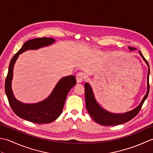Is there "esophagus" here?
Wrapping results in <instances>:
<instances>
[{"label": "esophagus", "instance_id": "34e87169", "mask_svg": "<svg viewBox=\"0 0 153 153\" xmlns=\"http://www.w3.org/2000/svg\"><path fill=\"white\" fill-rule=\"evenodd\" d=\"M85 74L83 72H79L76 76V80L77 83H81L85 79Z\"/></svg>", "mask_w": 153, "mask_h": 153}]
</instances>
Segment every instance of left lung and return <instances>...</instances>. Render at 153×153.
Returning <instances> with one entry per match:
<instances>
[{
	"label": "left lung",
	"mask_w": 153,
	"mask_h": 153,
	"mask_svg": "<svg viewBox=\"0 0 153 153\" xmlns=\"http://www.w3.org/2000/svg\"><path fill=\"white\" fill-rule=\"evenodd\" d=\"M130 51H134L135 48L134 47H129ZM141 56L143 58V60L146 62V63L148 65L149 71L147 75V92L145 95L144 98L137 107L131 111L128 112L124 114H112L106 111L100 107L98 103L96 102L94 97L92 89L91 88L90 85L88 83H85V104H86V108L88 111L90 116L92 117L94 121L97 123H99L102 126H117L120 124H122L123 123L129 122L137 115V114L140 111L141 107L143 105L145 100L147 98L149 93V73H150V69H149V66L147 62V60L145 59L144 56H143L141 51H139Z\"/></svg>",
	"instance_id": "left-lung-1"
}]
</instances>
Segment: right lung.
Segmentation results:
<instances>
[{
    "mask_svg": "<svg viewBox=\"0 0 153 153\" xmlns=\"http://www.w3.org/2000/svg\"><path fill=\"white\" fill-rule=\"evenodd\" d=\"M54 42L51 37L36 38L29 40L23 45L18 53L12 57L9 65L8 71L5 81V92L9 105L13 112L19 118L37 123H49L56 120L61 114L68 92L76 84L74 76L61 79L54 87L53 91L47 99L36 104H24L16 99L13 95L11 82L13 68L19 54L24 51L49 45Z\"/></svg>",
    "mask_w": 153,
    "mask_h": 153,
    "instance_id": "right-lung-1",
    "label": "right lung"
}]
</instances>
